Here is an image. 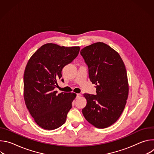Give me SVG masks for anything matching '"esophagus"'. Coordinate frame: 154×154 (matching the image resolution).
Segmentation results:
<instances>
[{
  "label": "esophagus",
  "mask_w": 154,
  "mask_h": 154,
  "mask_svg": "<svg viewBox=\"0 0 154 154\" xmlns=\"http://www.w3.org/2000/svg\"><path fill=\"white\" fill-rule=\"evenodd\" d=\"M81 96V94H77V98H79V97H80Z\"/></svg>",
  "instance_id": "34e87169"
}]
</instances>
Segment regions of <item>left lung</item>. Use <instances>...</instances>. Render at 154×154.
Here are the masks:
<instances>
[{
    "instance_id": "1",
    "label": "left lung",
    "mask_w": 154,
    "mask_h": 154,
    "mask_svg": "<svg viewBox=\"0 0 154 154\" xmlns=\"http://www.w3.org/2000/svg\"><path fill=\"white\" fill-rule=\"evenodd\" d=\"M80 54L96 88V95L83 94L87 103L82 113L94 127L106 128L119 119L127 102L129 88L125 66L119 54L103 42L86 46Z\"/></svg>"
}]
</instances>
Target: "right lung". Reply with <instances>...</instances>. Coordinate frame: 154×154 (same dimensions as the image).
<instances>
[{
  "instance_id": "obj_1",
  "label": "right lung",
  "mask_w": 154,
  "mask_h": 154,
  "mask_svg": "<svg viewBox=\"0 0 154 154\" xmlns=\"http://www.w3.org/2000/svg\"><path fill=\"white\" fill-rule=\"evenodd\" d=\"M80 47H64L48 43L30 57L24 74V97L35 122L45 130H54L66 120L76 97L74 93L55 91L64 66L78 55ZM63 82V79H61Z\"/></svg>"
}]
</instances>
